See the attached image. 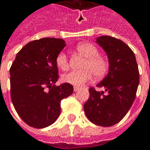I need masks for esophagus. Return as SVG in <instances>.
Returning a JSON list of instances; mask_svg holds the SVG:
<instances>
[{"mask_svg": "<svg viewBox=\"0 0 150 150\" xmlns=\"http://www.w3.org/2000/svg\"><path fill=\"white\" fill-rule=\"evenodd\" d=\"M79 89V87H76V86H75V87H74V91H78Z\"/></svg>", "mask_w": 150, "mask_h": 150, "instance_id": "obj_1", "label": "esophagus"}]
</instances>
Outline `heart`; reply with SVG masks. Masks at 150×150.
<instances>
[{"mask_svg": "<svg viewBox=\"0 0 150 150\" xmlns=\"http://www.w3.org/2000/svg\"><path fill=\"white\" fill-rule=\"evenodd\" d=\"M76 51L86 58L83 63L82 71H73L62 76V80L73 86H82L88 82L92 77L101 79L108 71V62L104 56L99 54L96 46L90 42H82L75 47ZM56 65L62 71L69 69V60L67 54L63 51L59 52L56 56Z\"/></svg>", "mask_w": 150, "mask_h": 150, "instance_id": "1", "label": "heart"}]
</instances>
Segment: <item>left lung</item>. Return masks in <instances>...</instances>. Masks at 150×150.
I'll list each match as a JSON object with an SVG mask.
<instances>
[{
  "label": "left lung",
  "mask_w": 150,
  "mask_h": 150,
  "mask_svg": "<svg viewBox=\"0 0 150 150\" xmlns=\"http://www.w3.org/2000/svg\"><path fill=\"white\" fill-rule=\"evenodd\" d=\"M96 42L107 53L109 60L108 74L96 85L106 93L91 87L83 108L91 122L110 127L120 122L133 104L139 84L138 66L133 51L121 40L101 36Z\"/></svg>",
  "instance_id": "obj_1"
}]
</instances>
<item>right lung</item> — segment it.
<instances>
[{"label": "right lung", "mask_w": 150, "mask_h": 150, "mask_svg": "<svg viewBox=\"0 0 150 150\" xmlns=\"http://www.w3.org/2000/svg\"><path fill=\"white\" fill-rule=\"evenodd\" d=\"M62 39L44 38L27 43L16 55L10 71L12 103L28 125L42 129L59 117L61 100L73 92L65 83L56 86V56L65 47Z\"/></svg>", "instance_id": "obj_1"}]
</instances>
